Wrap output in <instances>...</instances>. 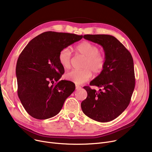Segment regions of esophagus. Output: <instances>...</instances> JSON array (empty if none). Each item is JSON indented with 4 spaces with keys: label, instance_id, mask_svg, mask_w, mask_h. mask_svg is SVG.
I'll return each mask as SVG.
<instances>
[{
    "label": "esophagus",
    "instance_id": "esophagus-1",
    "mask_svg": "<svg viewBox=\"0 0 152 152\" xmlns=\"http://www.w3.org/2000/svg\"><path fill=\"white\" fill-rule=\"evenodd\" d=\"M81 87L80 86H79V85H76V89H80Z\"/></svg>",
    "mask_w": 152,
    "mask_h": 152
}]
</instances>
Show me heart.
<instances>
[{"label": "heart", "instance_id": "1", "mask_svg": "<svg viewBox=\"0 0 152 152\" xmlns=\"http://www.w3.org/2000/svg\"><path fill=\"white\" fill-rule=\"evenodd\" d=\"M76 51L77 53L85 57L82 70H71L64 75L67 80L77 84H81L89 81L92 77V71L99 74L103 71L105 64V57L99 53L100 49L96 45L89 42L79 44ZM72 58L71 51L68 47L62 48L58 55V61L62 67L68 69L71 66Z\"/></svg>", "mask_w": 152, "mask_h": 152}]
</instances>
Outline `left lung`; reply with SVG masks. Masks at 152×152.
Segmentation results:
<instances>
[{
  "mask_svg": "<svg viewBox=\"0 0 152 152\" xmlns=\"http://www.w3.org/2000/svg\"><path fill=\"white\" fill-rule=\"evenodd\" d=\"M83 38L102 46L105 64L103 71L89 84L102 90L97 92L84 86L88 96L81 102V109L92 119L109 122L119 116L130 103L135 84L133 58L113 36L85 35Z\"/></svg>",
  "mask_w": 152,
  "mask_h": 152,
  "instance_id": "left-lung-1",
  "label": "left lung"
}]
</instances>
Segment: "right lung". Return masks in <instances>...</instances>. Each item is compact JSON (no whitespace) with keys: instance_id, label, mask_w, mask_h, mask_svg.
<instances>
[{"instance_id":"obj_1","label":"right lung","mask_w":152,"mask_h":152,"mask_svg":"<svg viewBox=\"0 0 152 152\" xmlns=\"http://www.w3.org/2000/svg\"><path fill=\"white\" fill-rule=\"evenodd\" d=\"M83 35L46 31L33 38L20 55L16 66L17 93L27 113L47 119L60 113L75 84L60 80L64 68L58 61L60 50Z\"/></svg>"}]
</instances>
